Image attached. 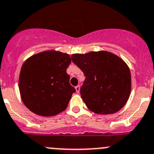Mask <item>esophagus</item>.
<instances>
[{"label":"esophagus","mask_w":154,"mask_h":154,"mask_svg":"<svg viewBox=\"0 0 154 154\" xmlns=\"http://www.w3.org/2000/svg\"><path fill=\"white\" fill-rule=\"evenodd\" d=\"M75 89H76V92H77V93H79V92H80V86H79V85H77V86H75Z\"/></svg>","instance_id":"34e87169"}]
</instances>
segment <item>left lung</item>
Returning a JSON list of instances; mask_svg holds the SVG:
<instances>
[{"mask_svg":"<svg viewBox=\"0 0 154 154\" xmlns=\"http://www.w3.org/2000/svg\"><path fill=\"white\" fill-rule=\"evenodd\" d=\"M71 59L86 77L80 95L89 110L110 114L126 104L132 87L131 73L121 58L101 50L73 54Z\"/></svg>","mask_w":154,"mask_h":154,"instance_id":"obj_1","label":"left lung"}]
</instances>
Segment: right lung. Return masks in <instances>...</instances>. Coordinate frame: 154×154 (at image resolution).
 Returning a JSON list of instances; mask_svg holds the SVG:
<instances>
[{
  "mask_svg": "<svg viewBox=\"0 0 154 154\" xmlns=\"http://www.w3.org/2000/svg\"><path fill=\"white\" fill-rule=\"evenodd\" d=\"M71 62L69 55L55 50L33 55L24 62L19 88L24 104L31 111L51 117L66 109L76 91L66 72Z\"/></svg>",
  "mask_w": 154,
  "mask_h": 154,
  "instance_id": "1",
  "label": "right lung"
}]
</instances>
